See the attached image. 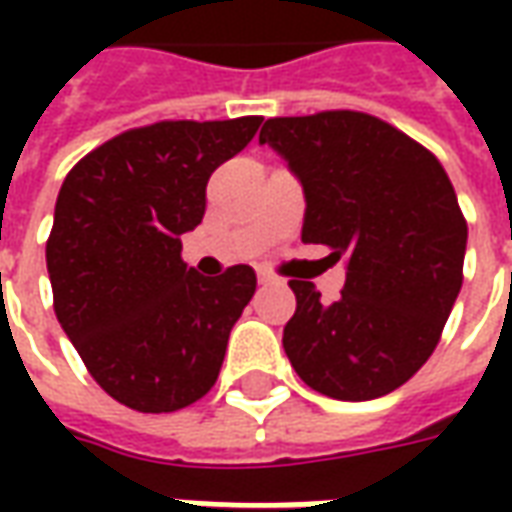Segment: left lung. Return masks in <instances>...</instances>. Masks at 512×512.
I'll use <instances>...</instances> for the list:
<instances>
[{
	"label": "left lung",
	"mask_w": 512,
	"mask_h": 512,
	"mask_svg": "<svg viewBox=\"0 0 512 512\" xmlns=\"http://www.w3.org/2000/svg\"><path fill=\"white\" fill-rule=\"evenodd\" d=\"M252 134L241 120H169L109 139L62 183L46 241L57 321L117 403L164 414L211 392L255 271L183 260L211 172Z\"/></svg>",
	"instance_id": "8db88e82"
}]
</instances>
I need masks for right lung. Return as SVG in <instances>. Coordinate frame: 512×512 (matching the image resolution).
Listing matches in <instances>:
<instances>
[{"instance_id":"add662e5","label":"right lung","mask_w":512,"mask_h":512,"mask_svg":"<svg viewBox=\"0 0 512 512\" xmlns=\"http://www.w3.org/2000/svg\"><path fill=\"white\" fill-rule=\"evenodd\" d=\"M268 142L304 175L301 241L345 260L337 299L293 282L290 365L334 400L389 395L428 362L461 290L466 222L450 178L430 153L378 145L354 112L288 117Z\"/></svg>"}]
</instances>
